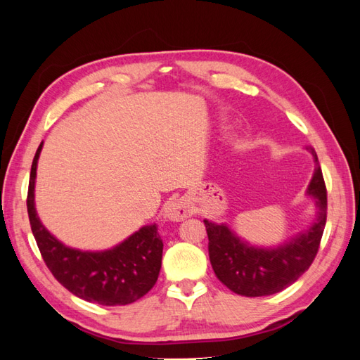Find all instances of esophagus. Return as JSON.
<instances>
[{
	"mask_svg": "<svg viewBox=\"0 0 360 360\" xmlns=\"http://www.w3.org/2000/svg\"><path fill=\"white\" fill-rule=\"evenodd\" d=\"M191 214V207L186 198L172 200L165 205V217L174 222H180Z\"/></svg>",
	"mask_w": 360,
	"mask_h": 360,
	"instance_id": "1",
	"label": "esophagus"
}]
</instances>
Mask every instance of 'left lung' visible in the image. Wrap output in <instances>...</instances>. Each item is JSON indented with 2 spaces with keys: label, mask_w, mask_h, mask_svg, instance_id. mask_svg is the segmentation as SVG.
I'll return each mask as SVG.
<instances>
[{
  "label": "left lung",
  "mask_w": 360,
  "mask_h": 360,
  "mask_svg": "<svg viewBox=\"0 0 360 360\" xmlns=\"http://www.w3.org/2000/svg\"><path fill=\"white\" fill-rule=\"evenodd\" d=\"M308 150L315 169L307 195L317 205V219L308 230L276 248H258L243 242L225 224L204 219L214 275L236 294L261 297L285 290L309 269L317 255L328 217V192L317 153L312 147Z\"/></svg>",
  "instance_id": "left-lung-1"
}]
</instances>
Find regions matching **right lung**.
Wrapping results in <instances>:
<instances>
[{
	"instance_id": "obj_1",
	"label": "right lung",
	"mask_w": 360,
	"mask_h": 360,
	"mask_svg": "<svg viewBox=\"0 0 360 360\" xmlns=\"http://www.w3.org/2000/svg\"><path fill=\"white\" fill-rule=\"evenodd\" d=\"M43 143L32 159L27 209L32 236L52 275L72 294L103 307L129 304L153 288L160 266L163 243L158 225L139 228L120 245L106 250H81L63 245L39 219L34 204L37 160Z\"/></svg>"
}]
</instances>
